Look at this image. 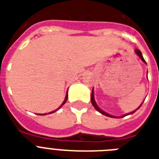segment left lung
Listing matches in <instances>:
<instances>
[{"instance_id": "8db88e82", "label": "left lung", "mask_w": 159, "mask_h": 159, "mask_svg": "<svg viewBox=\"0 0 159 159\" xmlns=\"http://www.w3.org/2000/svg\"><path fill=\"white\" fill-rule=\"evenodd\" d=\"M135 53H137V54H138L139 57H140L141 60H142V61H143V62H145V60H144V58H143V55H142V53H141L140 51L139 50V49H135ZM91 102H92V104L93 105V106H94V107H95V109H96V110H97V111H99L100 113H102V115H104V116H108V117H112V118H118V117H116V116H111V115H109V114H107V113H106V112H105V111H102V110H101V109H100L99 107H98V106H97V103H96V102H95L94 94H93V90H92V97H91ZM142 104H143V103H142ZM142 104H141L140 106H139V107H140V106H142ZM139 107L138 109H139ZM138 109H136L135 111H132V112H130V113L128 114V115H130V114L134 113V112H135V111H137ZM127 116V115H125V116H120V117H125V116ZM119 118H120V117H119Z\"/></svg>"}]
</instances>
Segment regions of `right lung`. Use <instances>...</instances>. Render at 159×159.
I'll list each match as a JSON object with an SVG mask.
<instances>
[{
  "label": "right lung",
  "mask_w": 159,
  "mask_h": 159,
  "mask_svg": "<svg viewBox=\"0 0 159 159\" xmlns=\"http://www.w3.org/2000/svg\"><path fill=\"white\" fill-rule=\"evenodd\" d=\"M67 95H66V97H65V100H64V101H63V102H62V104L61 105V106H60L59 107H58V108L57 109V110H55V111H52V112H49V113H48V114H52V113H53V112H55V111H57L58 109L61 108V107H62V106H63V105H64L65 103H66V102H67ZM44 115H46V114H44ZM44 115H41V114H40V116H44Z\"/></svg>",
  "instance_id": "add662e5"
}]
</instances>
